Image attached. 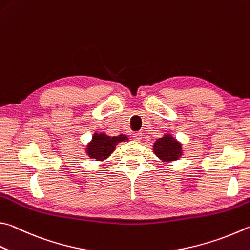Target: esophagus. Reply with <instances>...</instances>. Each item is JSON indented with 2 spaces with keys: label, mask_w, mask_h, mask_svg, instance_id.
Masks as SVG:
<instances>
[{
  "label": "esophagus",
  "mask_w": 250,
  "mask_h": 250,
  "mask_svg": "<svg viewBox=\"0 0 250 250\" xmlns=\"http://www.w3.org/2000/svg\"><path fill=\"white\" fill-rule=\"evenodd\" d=\"M132 138H133L134 141H140L141 139H142V133H141V132H135V133H133Z\"/></svg>",
  "instance_id": "1"
}]
</instances>
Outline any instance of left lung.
Returning <instances> with one entry per match:
<instances>
[{"label":"left lung","instance_id":"1","mask_svg":"<svg viewBox=\"0 0 250 250\" xmlns=\"http://www.w3.org/2000/svg\"><path fill=\"white\" fill-rule=\"evenodd\" d=\"M154 153L162 161H176L181 155V144L177 142L171 135L166 134L165 137L157 139L154 143Z\"/></svg>","mask_w":250,"mask_h":250}]
</instances>
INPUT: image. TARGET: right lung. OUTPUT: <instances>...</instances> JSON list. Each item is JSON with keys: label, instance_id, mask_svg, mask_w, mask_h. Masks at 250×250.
I'll return each instance as SVG.
<instances>
[{"label": "right lung", "instance_id": "right-lung-1", "mask_svg": "<svg viewBox=\"0 0 250 250\" xmlns=\"http://www.w3.org/2000/svg\"><path fill=\"white\" fill-rule=\"evenodd\" d=\"M125 140H126V137L122 134L119 137H108L104 133H95L92 142L87 146V154L96 161L105 160L113 152L116 145Z\"/></svg>", "mask_w": 250, "mask_h": 250}]
</instances>
